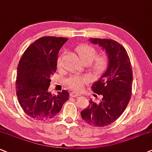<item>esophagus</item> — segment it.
I'll list each match as a JSON object with an SVG mask.
<instances>
[{
    "mask_svg": "<svg viewBox=\"0 0 152 152\" xmlns=\"http://www.w3.org/2000/svg\"><path fill=\"white\" fill-rule=\"evenodd\" d=\"M70 96L71 97L78 96H79V94L77 93V92H75V91H72V92H70Z\"/></svg>",
    "mask_w": 152,
    "mask_h": 152,
    "instance_id": "obj_1",
    "label": "esophagus"
}]
</instances>
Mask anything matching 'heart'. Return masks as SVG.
Here are the masks:
<instances>
[{"instance_id": "obj_1", "label": "heart", "mask_w": 152, "mask_h": 152, "mask_svg": "<svg viewBox=\"0 0 152 152\" xmlns=\"http://www.w3.org/2000/svg\"><path fill=\"white\" fill-rule=\"evenodd\" d=\"M76 53L82 61L87 63L88 69L94 75H100L107 69L109 58L106 52L97 53L95 48L89 45H81L75 49ZM63 65V56H59L57 59V67L61 68ZM85 76L72 75L65 80V84L69 89L79 91L82 89L87 82Z\"/></svg>"}]
</instances>
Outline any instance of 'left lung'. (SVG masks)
<instances>
[{"label":"left lung","mask_w":152,"mask_h":152,"mask_svg":"<svg viewBox=\"0 0 152 152\" xmlns=\"http://www.w3.org/2000/svg\"><path fill=\"white\" fill-rule=\"evenodd\" d=\"M90 42L102 46L108 56L107 70L91 90L102 97L100 102L89 101L81 112L82 119L91 126H107L116 121L128 106L132 95V70L130 58L121 44L113 39L91 38Z\"/></svg>","instance_id":"obj_1"}]
</instances>
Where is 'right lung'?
Returning a JSON list of instances; mask_svg holds the SVG:
<instances>
[{
    "instance_id": "obj_1",
    "label": "right lung",
    "mask_w": 152,
    "mask_h": 152,
    "mask_svg": "<svg viewBox=\"0 0 152 152\" xmlns=\"http://www.w3.org/2000/svg\"><path fill=\"white\" fill-rule=\"evenodd\" d=\"M67 41L64 37H41L25 50L19 62L17 96L24 113L34 119L53 118L68 100L67 90L58 95L48 91L50 77L57 70L58 51Z\"/></svg>"
}]
</instances>
